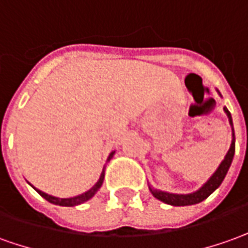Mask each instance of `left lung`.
<instances>
[{
    "label": "left lung",
    "mask_w": 248,
    "mask_h": 248,
    "mask_svg": "<svg viewBox=\"0 0 248 248\" xmlns=\"http://www.w3.org/2000/svg\"><path fill=\"white\" fill-rule=\"evenodd\" d=\"M224 111L225 114L228 115V119H230V124H232V117H231V112L227 110V107H224ZM232 144H231V148L228 153L225 155V157L221 161V164L218 166V168L216 170V172L213 173L203 186H202L200 190H197L191 194H171V193H164V191H160V190H155V188H151L152 194L155 198H157L160 201H163L164 203H168V205H173V206H186V205H194V203H200L203 200H206L209 195L212 194L215 190H216L221 182L224 181L225 175L230 170L231 163H232V159H233V155H235V133H233V126H232Z\"/></svg>",
    "instance_id": "left-lung-1"
}]
</instances>
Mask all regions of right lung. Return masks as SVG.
<instances>
[{"mask_svg":"<svg viewBox=\"0 0 248 248\" xmlns=\"http://www.w3.org/2000/svg\"><path fill=\"white\" fill-rule=\"evenodd\" d=\"M114 153L115 152H111V155L108 156V160L114 156ZM103 179H104V170H103L102 175H100V179L97 181V183H96L93 187L91 188V190H88V191H85V193H82V194L77 195V197H73V198H57V197H53V195H48L46 194V193H43V191H40V190L35 188L33 186H32V187L35 188L46 201L51 202L54 205H60V206H76V205H80V203H84V202H87L88 200H91V198L96 194V191L102 187Z\"/></svg>","mask_w":248,"mask_h":248,"instance_id":"1","label":"right lung"}]
</instances>
